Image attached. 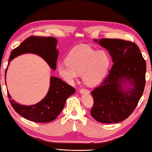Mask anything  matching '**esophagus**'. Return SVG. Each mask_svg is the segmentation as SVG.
Listing matches in <instances>:
<instances>
[{
    "mask_svg": "<svg viewBox=\"0 0 152 152\" xmlns=\"http://www.w3.org/2000/svg\"><path fill=\"white\" fill-rule=\"evenodd\" d=\"M80 92L81 94H89L90 93V91L88 90L87 89H85V88H81L80 90Z\"/></svg>",
    "mask_w": 152,
    "mask_h": 152,
    "instance_id": "1",
    "label": "esophagus"
}]
</instances>
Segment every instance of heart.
I'll use <instances>...</instances> for the list:
<instances>
[{
    "mask_svg": "<svg viewBox=\"0 0 152 152\" xmlns=\"http://www.w3.org/2000/svg\"><path fill=\"white\" fill-rule=\"evenodd\" d=\"M66 61L58 64L59 74L67 82L73 81L79 74L85 83L95 86L103 80L108 71L110 59L104 50H96L86 45L72 49Z\"/></svg>",
    "mask_w": 152,
    "mask_h": 152,
    "instance_id": "b5f03b06",
    "label": "heart"
}]
</instances>
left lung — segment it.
<instances>
[{
    "label": "left lung",
    "instance_id": "left-lung-1",
    "mask_svg": "<svg viewBox=\"0 0 152 152\" xmlns=\"http://www.w3.org/2000/svg\"><path fill=\"white\" fill-rule=\"evenodd\" d=\"M94 41L108 50L114 64L102 84L91 92L94 103L91 114L100 123L116 124L133 113L142 95L146 61L138 46L130 41L108 38Z\"/></svg>",
    "mask_w": 152,
    "mask_h": 152
}]
</instances>
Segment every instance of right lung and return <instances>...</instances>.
Segmentation results:
<instances>
[{
	"label": "right lung",
	"mask_w": 152,
	"mask_h": 152,
	"mask_svg": "<svg viewBox=\"0 0 152 152\" xmlns=\"http://www.w3.org/2000/svg\"><path fill=\"white\" fill-rule=\"evenodd\" d=\"M58 40L53 37L31 36L23 41L11 53L9 62L20 55L31 53L45 60L53 70L56 69L58 50ZM10 64V63H9ZM7 69L5 71L6 75ZM75 92V89L60 78L51 77L48 93L42 100L33 105H23L12 99L7 92L11 105L18 114L26 119L36 123H48L58 117L64 107L69 96Z\"/></svg>",
	"instance_id": "obj_1"
}]
</instances>
